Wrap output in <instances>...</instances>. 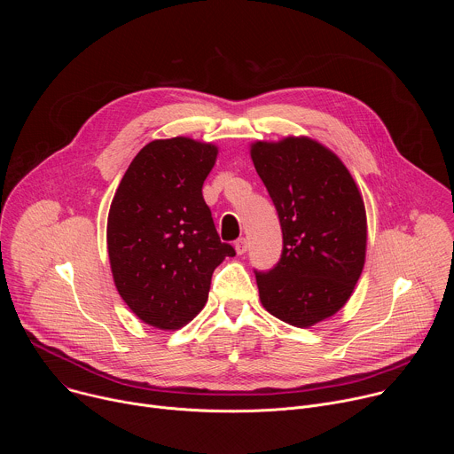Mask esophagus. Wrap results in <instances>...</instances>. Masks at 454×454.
<instances>
[{"mask_svg":"<svg viewBox=\"0 0 454 454\" xmlns=\"http://www.w3.org/2000/svg\"><path fill=\"white\" fill-rule=\"evenodd\" d=\"M233 246H235V251H237V253H239V254H244V253H246V251H247V240H246V239H244V237H240V239H237V240H235V244H233Z\"/></svg>","mask_w":454,"mask_h":454,"instance_id":"obj_1","label":"esophagus"}]
</instances>
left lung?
<instances>
[{
    "label": "left lung",
    "instance_id": "obj_1",
    "mask_svg": "<svg viewBox=\"0 0 454 454\" xmlns=\"http://www.w3.org/2000/svg\"><path fill=\"white\" fill-rule=\"evenodd\" d=\"M253 165L277 208L284 247L270 271H254L268 312L294 327L336 314L357 284L366 253L361 192L343 161L300 137L251 145Z\"/></svg>",
    "mask_w": 454,
    "mask_h": 454
}]
</instances>
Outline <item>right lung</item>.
Returning a JSON list of instances; mask_svg holds the SVG:
<instances>
[{
	"instance_id": "right-lung-1",
	"label": "right lung",
	"mask_w": 454,
	"mask_h": 454,
	"mask_svg": "<svg viewBox=\"0 0 454 454\" xmlns=\"http://www.w3.org/2000/svg\"><path fill=\"white\" fill-rule=\"evenodd\" d=\"M217 147L176 137L147 144L125 170L107 217V251L121 300L147 325L176 331L208 300L221 242L203 183Z\"/></svg>"
}]
</instances>
